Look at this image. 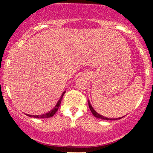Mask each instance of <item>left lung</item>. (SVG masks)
Here are the masks:
<instances>
[{"label": "left lung", "mask_w": 153, "mask_h": 153, "mask_svg": "<svg viewBox=\"0 0 153 153\" xmlns=\"http://www.w3.org/2000/svg\"><path fill=\"white\" fill-rule=\"evenodd\" d=\"M88 104H89V109L91 110V112H92V113L93 114V115L95 117H96V118H101V119H104V120H107V121H112V120H117L118 118H106V117H104L103 116V115H100V114H98V112H96V111H95V109L92 108V106H91L90 103H89V101H88Z\"/></svg>", "instance_id": "obj_1"}]
</instances>
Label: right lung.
<instances>
[{"mask_svg": "<svg viewBox=\"0 0 153 153\" xmlns=\"http://www.w3.org/2000/svg\"><path fill=\"white\" fill-rule=\"evenodd\" d=\"M65 92H63L62 95H61V98H60L59 101H58V102L57 103V104H56V105H55V107H54L53 109H52V110L49 111V112H47V113L44 114V115H28V116H29V117H31V116L34 117V118H51V117L53 116V115L55 114V112H56L57 111H58V108H59V106H60V104H61V99H62L63 96H64V93H65Z\"/></svg>", "mask_w": 153, "mask_h": 153, "instance_id": "add662e5", "label": "right lung"}]
</instances>
